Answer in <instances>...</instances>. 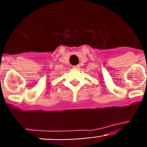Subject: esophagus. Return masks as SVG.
Here are the masks:
<instances>
[{
	"label": "esophagus",
	"mask_w": 147,
	"mask_h": 147,
	"mask_svg": "<svg viewBox=\"0 0 147 147\" xmlns=\"http://www.w3.org/2000/svg\"><path fill=\"white\" fill-rule=\"evenodd\" d=\"M74 68H75V69H80V65H77L74 66Z\"/></svg>",
	"instance_id": "esophagus-1"
}]
</instances>
